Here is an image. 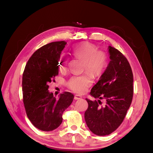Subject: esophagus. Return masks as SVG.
<instances>
[{
    "label": "esophagus",
    "mask_w": 153,
    "mask_h": 153,
    "mask_svg": "<svg viewBox=\"0 0 153 153\" xmlns=\"http://www.w3.org/2000/svg\"><path fill=\"white\" fill-rule=\"evenodd\" d=\"M81 98H82V96L78 95V94H76V95L75 96V97H74V99L76 100H80V99H81Z\"/></svg>",
    "instance_id": "34e87169"
}]
</instances>
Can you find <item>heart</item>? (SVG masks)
<instances>
[{"mask_svg": "<svg viewBox=\"0 0 153 153\" xmlns=\"http://www.w3.org/2000/svg\"><path fill=\"white\" fill-rule=\"evenodd\" d=\"M71 51L75 57L84 61V69L96 76L102 73L106 64V56L103 52H98L95 46L89 43H82L73 46ZM68 62L67 55L62 53L59 61L61 67L64 68ZM92 82L90 76H75L68 82V86L73 91L82 93L92 84Z\"/></svg>", "mask_w": 153, "mask_h": 153, "instance_id": "1", "label": "heart"}]
</instances>
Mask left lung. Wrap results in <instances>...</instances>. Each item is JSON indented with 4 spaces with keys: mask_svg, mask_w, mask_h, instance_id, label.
Segmentation results:
<instances>
[{
    "mask_svg": "<svg viewBox=\"0 0 153 153\" xmlns=\"http://www.w3.org/2000/svg\"><path fill=\"white\" fill-rule=\"evenodd\" d=\"M110 61L90 94L84 117L88 128L95 135H108L114 132L126 116L133 94V76L127 59L118 50L108 46ZM105 100L104 105L100 99Z\"/></svg>",
    "mask_w": 153,
    "mask_h": 153,
    "instance_id": "obj_1",
    "label": "left lung"
}]
</instances>
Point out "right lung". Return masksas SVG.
<instances>
[{
    "mask_svg": "<svg viewBox=\"0 0 153 153\" xmlns=\"http://www.w3.org/2000/svg\"><path fill=\"white\" fill-rule=\"evenodd\" d=\"M66 43L64 41H56L37 50L23 73V101L26 114L32 124L41 131L57 128L62 122L64 111L74 98L71 92H64L56 99L48 90V83L59 74L60 55Z\"/></svg>",
    "mask_w": 153,
    "mask_h": 153,
    "instance_id": "1",
    "label": "right lung"
}]
</instances>
